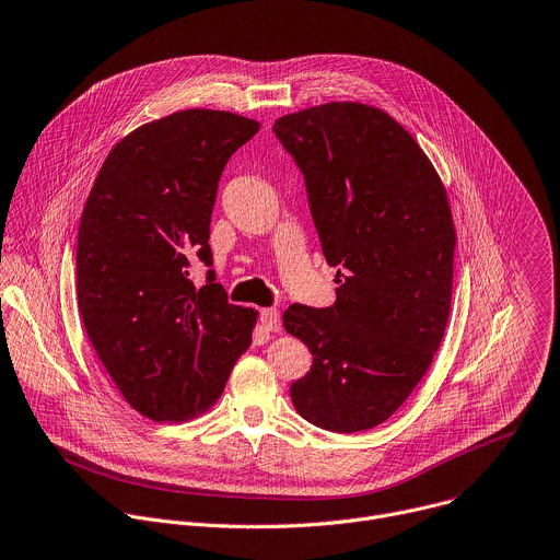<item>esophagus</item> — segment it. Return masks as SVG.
<instances>
[{"mask_svg": "<svg viewBox=\"0 0 560 560\" xmlns=\"http://www.w3.org/2000/svg\"><path fill=\"white\" fill-rule=\"evenodd\" d=\"M259 320H261V325H264L266 331H279V329H281V314H279L277 310H272V307L261 310Z\"/></svg>", "mask_w": 560, "mask_h": 560, "instance_id": "1", "label": "esophagus"}]
</instances>
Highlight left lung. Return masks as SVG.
I'll return each mask as SVG.
<instances>
[{"label": "left lung", "mask_w": 560, "mask_h": 560, "mask_svg": "<svg viewBox=\"0 0 560 560\" xmlns=\"http://www.w3.org/2000/svg\"><path fill=\"white\" fill-rule=\"evenodd\" d=\"M272 131L305 177L325 261L338 266L331 307L294 303L283 314L312 351L292 405L325 431L374 429L405 405L444 338L457 244L446 189L378 107L325 103Z\"/></svg>", "instance_id": "1"}]
</instances>
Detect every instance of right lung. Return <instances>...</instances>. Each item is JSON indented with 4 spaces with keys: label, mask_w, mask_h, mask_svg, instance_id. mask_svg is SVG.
<instances>
[{
    "label": "right lung",
    "mask_w": 560,
    "mask_h": 560,
    "mask_svg": "<svg viewBox=\"0 0 560 560\" xmlns=\"http://www.w3.org/2000/svg\"><path fill=\"white\" fill-rule=\"evenodd\" d=\"M259 131L233 112L184 109L127 133L88 196L77 299L114 385L140 416L184 422L222 396L259 312L194 285L211 266V213L229 158Z\"/></svg>",
    "instance_id": "add662e5"
}]
</instances>
